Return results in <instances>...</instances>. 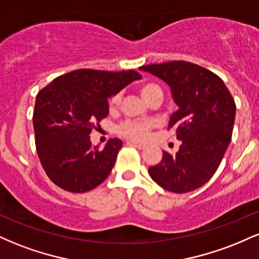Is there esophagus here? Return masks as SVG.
I'll return each mask as SVG.
<instances>
[{
  "mask_svg": "<svg viewBox=\"0 0 259 259\" xmlns=\"http://www.w3.org/2000/svg\"><path fill=\"white\" fill-rule=\"evenodd\" d=\"M126 145H129V146H133L135 148H139V150H142V148H145V145L139 144V142H134V141H127Z\"/></svg>",
  "mask_w": 259,
  "mask_h": 259,
  "instance_id": "1",
  "label": "esophagus"
}]
</instances>
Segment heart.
I'll return each mask as SVG.
<instances>
[{"instance_id": "1", "label": "heart", "mask_w": 259, "mask_h": 259, "mask_svg": "<svg viewBox=\"0 0 259 259\" xmlns=\"http://www.w3.org/2000/svg\"><path fill=\"white\" fill-rule=\"evenodd\" d=\"M160 90L158 85L153 84V82H146L141 86V94L145 100H148V97L153 94L154 91ZM120 101V95L115 94L109 97L108 107L109 108H115ZM153 124L151 121L146 120H133L126 119L121 121L119 125L117 126V133L123 138L133 140V141H144L148 136V133L152 129Z\"/></svg>"}]
</instances>
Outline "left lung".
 Segmentation results:
<instances>
[{
	"label": "left lung",
	"mask_w": 259,
	"mask_h": 259,
	"mask_svg": "<svg viewBox=\"0 0 259 259\" xmlns=\"http://www.w3.org/2000/svg\"><path fill=\"white\" fill-rule=\"evenodd\" d=\"M140 69L164 80L179 109L168 129L181 140L177 154L163 152L148 174L175 194L194 191L207 183L221 164L231 141L236 105L224 81L206 68L185 61L142 65Z\"/></svg>",
	"instance_id": "8db88e82"
}]
</instances>
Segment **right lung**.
<instances>
[{
    "label": "right lung",
    "mask_w": 259,
    "mask_h": 259,
    "mask_svg": "<svg viewBox=\"0 0 259 259\" xmlns=\"http://www.w3.org/2000/svg\"><path fill=\"white\" fill-rule=\"evenodd\" d=\"M141 78L135 70L78 69L52 80L36 95L32 124L38 159L53 184L86 192L106 180L123 146L111 139L92 146L90 134L108 115V97Z\"/></svg>",
    "instance_id": "1"
}]
</instances>
